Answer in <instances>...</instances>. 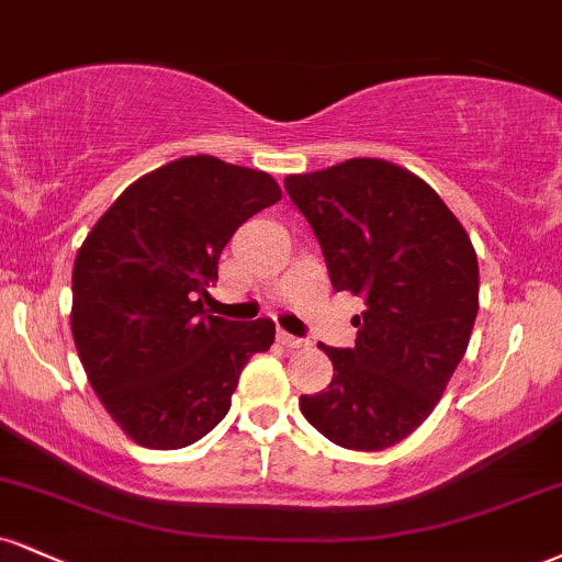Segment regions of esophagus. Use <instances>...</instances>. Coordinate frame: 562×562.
I'll return each instance as SVG.
<instances>
[{
	"label": "esophagus",
	"mask_w": 562,
	"mask_h": 562,
	"mask_svg": "<svg viewBox=\"0 0 562 562\" xmlns=\"http://www.w3.org/2000/svg\"><path fill=\"white\" fill-rule=\"evenodd\" d=\"M277 340H280L285 348H306L308 346V340L290 335V333H285V329H277Z\"/></svg>",
	"instance_id": "1"
}]
</instances>
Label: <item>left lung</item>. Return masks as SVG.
I'll use <instances>...</instances> for the list:
<instances>
[{"mask_svg":"<svg viewBox=\"0 0 562 562\" xmlns=\"http://www.w3.org/2000/svg\"><path fill=\"white\" fill-rule=\"evenodd\" d=\"M285 191L319 240L333 288L367 303L353 348L322 346L333 382L301 395V414L340 448H392L435 411L469 348L474 246L427 182L390 161L290 175Z\"/></svg>","mask_w":562,"mask_h":562,"instance_id":"8db88e82","label":"left lung"}]
</instances>
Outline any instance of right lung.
Listing matches in <instances>:
<instances>
[{
	"instance_id": "obj_1",
	"label": "right lung",
	"mask_w": 562,
	"mask_h": 562,
	"mask_svg": "<svg viewBox=\"0 0 562 562\" xmlns=\"http://www.w3.org/2000/svg\"><path fill=\"white\" fill-rule=\"evenodd\" d=\"M282 199L267 172L182 157L127 186L72 267V337L88 382L127 437L178 450L229 411L240 371L274 342L272 319L204 308L220 254Z\"/></svg>"
}]
</instances>
